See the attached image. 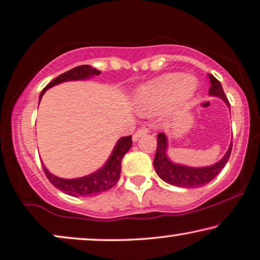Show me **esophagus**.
<instances>
[{"label":"esophagus","instance_id":"34e87169","mask_svg":"<svg viewBox=\"0 0 260 260\" xmlns=\"http://www.w3.org/2000/svg\"><path fill=\"white\" fill-rule=\"evenodd\" d=\"M146 133H149L148 128H146V127H140L139 129L133 134V140H134V142H136V140H138L140 137L144 136V134H146Z\"/></svg>","mask_w":260,"mask_h":260}]
</instances>
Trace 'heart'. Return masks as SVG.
Returning a JSON list of instances; mask_svg holds the SVG:
<instances>
[{
	"mask_svg": "<svg viewBox=\"0 0 260 260\" xmlns=\"http://www.w3.org/2000/svg\"><path fill=\"white\" fill-rule=\"evenodd\" d=\"M196 88L195 77L180 73L165 74L139 87L134 93V104L144 112L156 111L164 106V116L172 117L187 104Z\"/></svg>",
	"mask_w": 260,
	"mask_h": 260,
	"instance_id": "heart-1",
	"label": "heart"
}]
</instances>
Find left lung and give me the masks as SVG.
Masks as SVG:
<instances>
[{
    "label": "left lung",
    "instance_id": "obj_1",
    "mask_svg": "<svg viewBox=\"0 0 260 260\" xmlns=\"http://www.w3.org/2000/svg\"><path fill=\"white\" fill-rule=\"evenodd\" d=\"M209 81H211V87H209V95L219 96L223 99L226 105L229 106L226 95H225L221 83L218 81L213 75H208ZM231 149H233V142H231L226 154L217 164L208 166V167H187V166L178 165L172 162L167 156V137L165 133L157 134V149L154 158V167L157 176L165 180L166 183L171 184L174 186L180 187H200L206 185L212 179L219 174L223 170L224 166L229 161Z\"/></svg>",
    "mask_w": 260,
    "mask_h": 260
}]
</instances>
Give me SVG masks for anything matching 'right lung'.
<instances>
[{
  "mask_svg": "<svg viewBox=\"0 0 260 260\" xmlns=\"http://www.w3.org/2000/svg\"><path fill=\"white\" fill-rule=\"evenodd\" d=\"M102 71L96 70L92 68L90 65H80L67 73L59 75L54 80L51 81L47 86L43 88L40 94V100L45 92L51 87L59 84L61 82H67V81H77V80H86L89 77L94 76V75H100ZM132 136L122 137L115 145L112 154L106 161V164L103 166L100 170L94 173L89 174V176L76 178V179H64V178H59L54 174H52L45 165L42 164V168L45 171V174L48 178V180L54 185L57 189L61 190L62 192L68 193L71 196H88V195H96V193L106 191V190L111 189L112 186L116 185V183L120 179L121 173V161L126 152L132 146Z\"/></svg>",
  "mask_w": 260,
  "mask_h": 260,
  "instance_id": "1",
  "label": "right lung"
}]
</instances>
